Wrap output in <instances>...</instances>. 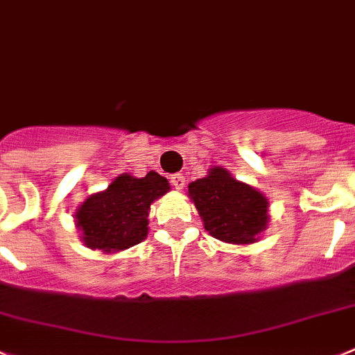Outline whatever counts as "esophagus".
I'll list each match as a JSON object with an SVG mask.
<instances>
[{
  "label": "esophagus",
  "instance_id": "1",
  "mask_svg": "<svg viewBox=\"0 0 355 355\" xmlns=\"http://www.w3.org/2000/svg\"><path fill=\"white\" fill-rule=\"evenodd\" d=\"M171 185H173L175 189H178V191H180V189L185 187V178L182 177L180 173L173 175V177H171Z\"/></svg>",
  "mask_w": 355,
  "mask_h": 355
}]
</instances>
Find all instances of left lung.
<instances>
[{
  "instance_id": "left-lung-1",
  "label": "left lung",
  "mask_w": 355,
  "mask_h": 355,
  "mask_svg": "<svg viewBox=\"0 0 355 355\" xmlns=\"http://www.w3.org/2000/svg\"><path fill=\"white\" fill-rule=\"evenodd\" d=\"M205 230L226 243H254L266 230L268 201L259 191L234 180L224 168H211L208 177L189 184Z\"/></svg>"
}]
</instances>
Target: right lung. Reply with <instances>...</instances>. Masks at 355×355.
Returning <instances> with one entry per match:
<instances>
[{"instance_id": "right-lung-1", "label": "right lung", "mask_w": 355, "mask_h": 355, "mask_svg": "<svg viewBox=\"0 0 355 355\" xmlns=\"http://www.w3.org/2000/svg\"><path fill=\"white\" fill-rule=\"evenodd\" d=\"M170 191V184L155 171L144 178L124 173L107 191L92 194L77 211V226L89 248L103 252L124 250L147 236L150 203Z\"/></svg>"}]
</instances>
